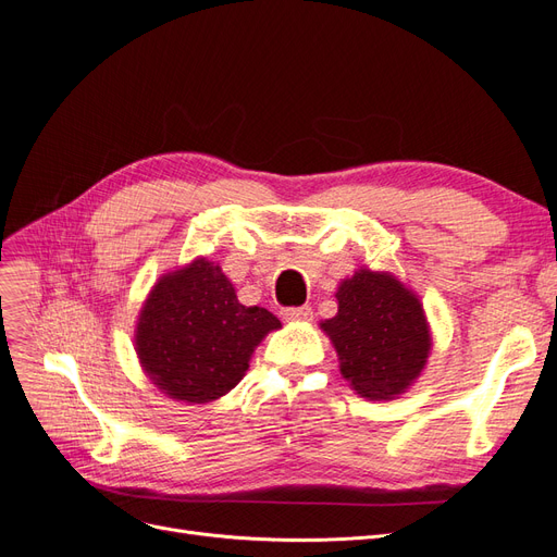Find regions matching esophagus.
<instances>
[{
  "mask_svg": "<svg viewBox=\"0 0 557 557\" xmlns=\"http://www.w3.org/2000/svg\"><path fill=\"white\" fill-rule=\"evenodd\" d=\"M281 315H283V320H288V323H297V320H311L313 311H311V307H288L281 311Z\"/></svg>",
  "mask_w": 557,
  "mask_h": 557,
  "instance_id": "1",
  "label": "esophagus"
}]
</instances>
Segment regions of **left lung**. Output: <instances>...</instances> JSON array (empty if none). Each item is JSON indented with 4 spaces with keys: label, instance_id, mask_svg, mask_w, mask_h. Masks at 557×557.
<instances>
[{
    "label": "left lung",
    "instance_id": "left-lung-1",
    "mask_svg": "<svg viewBox=\"0 0 557 557\" xmlns=\"http://www.w3.org/2000/svg\"><path fill=\"white\" fill-rule=\"evenodd\" d=\"M336 315L320 320L339 372L360 397L391 401L423 374L432 330L420 297L391 272L360 267L336 285Z\"/></svg>",
    "mask_w": 557,
    "mask_h": 557
}]
</instances>
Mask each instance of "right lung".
I'll return each instance as SVG.
<instances>
[{"instance_id": "1", "label": "right lung", "mask_w": 557, "mask_h": 557, "mask_svg": "<svg viewBox=\"0 0 557 557\" xmlns=\"http://www.w3.org/2000/svg\"><path fill=\"white\" fill-rule=\"evenodd\" d=\"M278 327L272 311L242 305L221 264L195 258L150 288L134 327V350L160 393L207 404L246 376L252 352Z\"/></svg>"}]
</instances>
